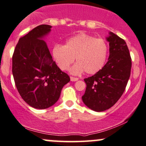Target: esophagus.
<instances>
[{
    "instance_id": "34e87169",
    "label": "esophagus",
    "mask_w": 146,
    "mask_h": 146,
    "mask_svg": "<svg viewBox=\"0 0 146 146\" xmlns=\"http://www.w3.org/2000/svg\"><path fill=\"white\" fill-rule=\"evenodd\" d=\"M70 80L72 82H76V81L78 80V78H74V77H70Z\"/></svg>"
}]
</instances>
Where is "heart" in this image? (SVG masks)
<instances>
[{
	"instance_id": "heart-1",
	"label": "heart",
	"mask_w": 146,
	"mask_h": 146,
	"mask_svg": "<svg viewBox=\"0 0 146 146\" xmlns=\"http://www.w3.org/2000/svg\"><path fill=\"white\" fill-rule=\"evenodd\" d=\"M108 45L104 40L80 33L69 38L64 46H54L52 54L61 70H67L75 60L77 63L70 68L72 74L78 75L85 70L95 74L104 67L108 56Z\"/></svg>"
}]
</instances>
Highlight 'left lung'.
Segmentation results:
<instances>
[{"mask_svg":"<svg viewBox=\"0 0 146 146\" xmlns=\"http://www.w3.org/2000/svg\"><path fill=\"white\" fill-rule=\"evenodd\" d=\"M106 40L110 46L108 61L98 73L84 79L87 87L82 101L96 112L109 109L119 100L131 73V59L125 41L113 32Z\"/></svg>","mask_w":146,"mask_h":146,"instance_id":"1","label":"left lung"}]
</instances>
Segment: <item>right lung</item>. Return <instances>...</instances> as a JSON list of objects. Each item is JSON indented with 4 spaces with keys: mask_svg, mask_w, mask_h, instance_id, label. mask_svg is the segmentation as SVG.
<instances>
[{
    "mask_svg": "<svg viewBox=\"0 0 146 146\" xmlns=\"http://www.w3.org/2000/svg\"><path fill=\"white\" fill-rule=\"evenodd\" d=\"M52 26L42 24L19 38L12 56L15 85L27 104L37 109L53 106L70 78L53 61L44 38Z\"/></svg>",
    "mask_w": 146,
    "mask_h": 146,
    "instance_id": "right-lung-1",
    "label": "right lung"
}]
</instances>
